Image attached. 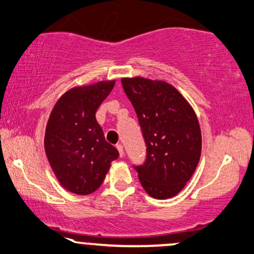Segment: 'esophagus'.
Returning <instances> with one entry per match:
<instances>
[{
  "instance_id": "obj_1",
  "label": "esophagus",
  "mask_w": 254,
  "mask_h": 254,
  "mask_svg": "<svg viewBox=\"0 0 254 254\" xmlns=\"http://www.w3.org/2000/svg\"><path fill=\"white\" fill-rule=\"evenodd\" d=\"M117 148L119 151V154H120V156L122 158V156H124V146H122L121 143H119V145H117Z\"/></svg>"
}]
</instances>
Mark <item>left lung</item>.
Segmentation results:
<instances>
[{
  "label": "left lung",
  "instance_id": "obj_1",
  "mask_svg": "<svg viewBox=\"0 0 254 254\" xmlns=\"http://www.w3.org/2000/svg\"><path fill=\"white\" fill-rule=\"evenodd\" d=\"M147 147L136 166L143 190L155 199L173 198L195 171L201 155V129L189 101L171 83L142 76L124 77Z\"/></svg>",
  "mask_w": 254,
  "mask_h": 254
}]
</instances>
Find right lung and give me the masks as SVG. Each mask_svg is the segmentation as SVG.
Here are the masks:
<instances>
[{"mask_svg": "<svg viewBox=\"0 0 254 254\" xmlns=\"http://www.w3.org/2000/svg\"><path fill=\"white\" fill-rule=\"evenodd\" d=\"M115 80L68 89L48 119L45 151L56 179L79 195L95 192L119 152L105 140L95 113L112 92Z\"/></svg>", "mask_w": 254, "mask_h": 254, "instance_id": "right-lung-1", "label": "right lung"}]
</instances>
